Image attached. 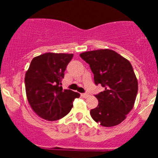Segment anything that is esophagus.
Wrapping results in <instances>:
<instances>
[{
	"label": "esophagus",
	"mask_w": 158,
	"mask_h": 158,
	"mask_svg": "<svg viewBox=\"0 0 158 158\" xmlns=\"http://www.w3.org/2000/svg\"><path fill=\"white\" fill-rule=\"evenodd\" d=\"M81 97H82L83 98H87V97H89L90 95H89V94H81Z\"/></svg>",
	"instance_id": "34e87169"
}]
</instances>
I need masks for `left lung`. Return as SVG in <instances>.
<instances>
[{"mask_svg": "<svg viewBox=\"0 0 158 158\" xmlns=\"http://www.w3.org/2000/svg\"><path fill=\"white\" fill-rule=\"evenodd\" d=\"M79 56L89 64L95 84L105 88L95 95L99 104L90 110L91 117L102 126H117L133 108L138 90L131 63L109 49L84 52Z\"/></svg>", "mask_w": 158, "mask_h": 158, "instance_id": "1", "label": "left lung"}]
</instances>
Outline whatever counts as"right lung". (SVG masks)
Instances as JSON below:
<instances>
[{"mask_svg": "<svg viewBox=\"0 0 158 158\" xmlns=\"http://www.w3.org/2000/svg\"><path fill=\"white\" fill-rule=\"evenodd\" d=\"M73 54L46 52L33 58L25 74L27 100L34 112L42 119L57 120L73 108L80 94L63 90L61 80Z\"/></svg>", "mask_w": 158, "mask_h": 158, "instance_id": "obj_1", "label": "right lung"}]
</instances>
